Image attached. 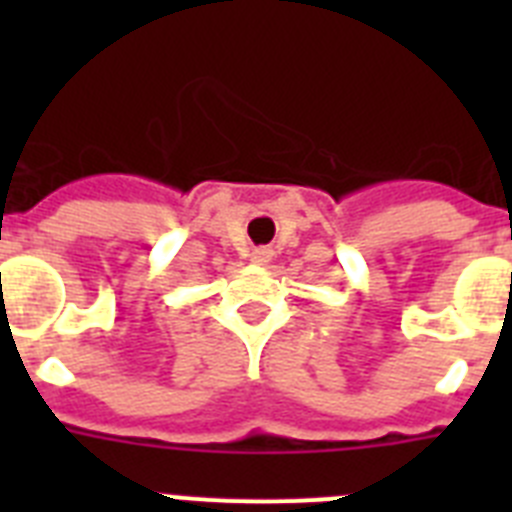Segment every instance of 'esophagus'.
<instances>
[{
  "mask_svg": "<svg viewBox=\"0 0 512 512\" xmlns=\"http://www.w3.org/2000/svg\"><path fill=\"white\" fill-rule=\"evenodd\" d=\"M251 261H253V264L266 266L271 261V251H269V248H256V251L251 253Z\"/></svg>",
  "mask_w": 512,
  "mask_h": 512,
  "instance_id": "obj_1",
  "label": "esophagus"
}]
</instances>
